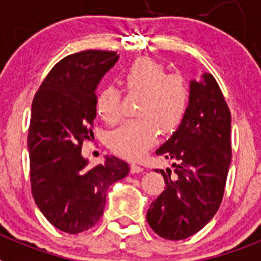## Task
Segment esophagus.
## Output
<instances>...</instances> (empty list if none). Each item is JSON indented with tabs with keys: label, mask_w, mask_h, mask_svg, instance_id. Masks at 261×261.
<instances>
[{
	"label": "esophagus",
	"mask_w": 261,
	"mask_h": 261,
	"mask_svg": "<svg viewBox=\"0 0 261 261\" xmlns=\"http://www.w3.org/2000/svg\"><path fill=\"white\" fill-rule=\"evenodd\" d=\"M144 171H145V168L141 167V166L136 165V163H132V165H130V172H132V174H138V172H144Z\"/></svg>",
	"instance_id": "1"
}]
</instances>
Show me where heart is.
I'll return each instance as SVG.
<instances>
[{
	"label": "heart",
	"instance_id": "1",
	"mask_svg": "<svg viewBox=\"0 0 261 261\" xmlns=\"http://www.w3.org/2000/svg\"><path fill=\"white\" fill-rule=\"evenodd\" d=\"M121 82L129 94L141 96L137 117L115 130L110 138L111 149L125 158H141L158 140L159 130L171 135L184 121L190 108V86L183 77L168 74L167 69L151 59H138L121 73ZM99 116L110 124L117 123L120 94L107 86L96 98Z\"/></svg>",
	"mask_w": 261,
	"mask_h": 261
}]
</instances>
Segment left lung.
<instances>
[{
    "label": "left lung",
    "mask_w": 261,
    "mask_h": 261,
    "mask_svg": "<svg viewBox=\"0 0 261 261\" xmlns=\"http://www.w3.org/2000/svg\"><path fill=\"white\" fill-rule=\"evenodd\" d=\"M190 91L186 119L155 150L171 161L175 176L159 170L166 188L146 213L154 232L170 241L188 238L213 218L231 163V115L217 81L204 73L191 81Z\"/></svg>",
    "instance_id": "1"
}]
</instances>
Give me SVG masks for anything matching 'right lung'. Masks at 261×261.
Returning a JSON list of instances; mask_svg holds the SVG:
<instances>
[{
	"label": "right lung",
	"mask_w": 261,
	"mask_h": 261,
	"mask_svg": "<svg viewBox=\"0 0 261 261\" xmlns=\"http://www.w3.org/2000/svg\"><path fill=\"white\" fill-rule=\"evenodd\" d=\"M117 59L116 52L93 49L64 57L32 102L27 137L32 196L43 216L68 234L93 227L111 184L129 174L128 163L114 155L89 167L81 151L96 116V86Z\"/></svg>",
	"instance_id": "1"
}]
</instances>
